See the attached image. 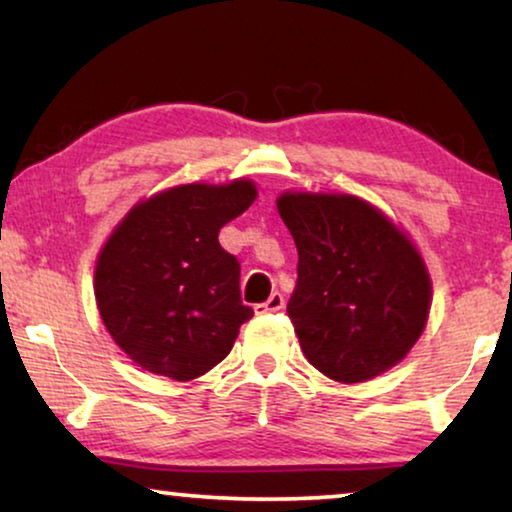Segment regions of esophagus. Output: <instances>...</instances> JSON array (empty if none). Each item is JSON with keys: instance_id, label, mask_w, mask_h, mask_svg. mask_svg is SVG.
Here are the masks:
<instances>
[{"instance_id": "34e87169", "label": "esophagus", "mask_w": 512, "mask_h": 512, "mask_svg": "<svg viewBox=\"0 0 512 512\" xmlns=\"http://www.w3.org/2000/svg\"><path fill=\"white\" fill-rule=\"evenodd\" d=\"M285 306V299H283V295L281 292H274V295H271L267 302H262V304H255V313L257 316H264V313H276V311H281Z\"/></svg>"}]
</instances>
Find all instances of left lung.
<instances>
[{"label": "left lung", "mask_w": 512, "mask_h": 512, "mask_svg": "<svg viewBox=\"0 0 512 512\" xmlns=\"http://www.w3.org/2000/svg\"><path fill=\"white\" fill-rule=\"evenodd\" d=\"M276 206L299 255L288 316L306 360L342 384L398 365L431 309L410 238L358 196L285 192Z\"/></svg>", "instance_id": "8db88e82"}]
</instances>
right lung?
<instances>
[{
  "instance_id": "right-lung-1",
  "label": "right lung",
  "mask_w": 512,
  "mask_h": 512,
  "mask_svg": "<svg viewBox=\"0 0 512 512\" xmlns=\"http://www.w3.org/2000/svg\"><path fill=\"white\" fill-rule=\"evenodd\" d=\"M255 196L250 180L180 185L140 201L107 238L95 302L142 370L189 381L227 358L252 309L241 302V264L217 234Z\"/></svg>"
}]
</instances>
